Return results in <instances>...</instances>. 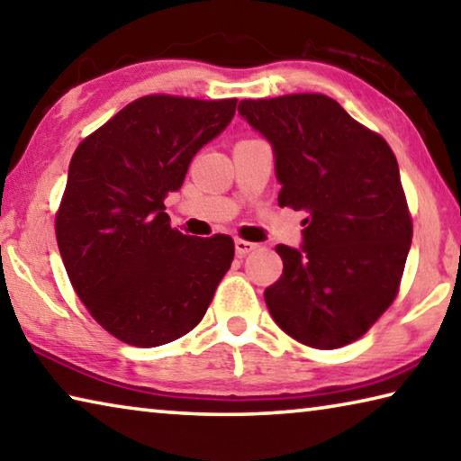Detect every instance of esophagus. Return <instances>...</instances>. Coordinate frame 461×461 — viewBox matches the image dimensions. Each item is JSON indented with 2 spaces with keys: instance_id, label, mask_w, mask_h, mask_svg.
Masks as SVG:
<instances>
[{
  "instance_id": "esophagus-1",
  "label": "esophagus",
  "mask_w": 461,
  "mask_h": 461,
  "mask_svg": "<svg viewBox=\"0 0 461 461\" xmlns=\"http://www.w3.org/2000/svg\"><path fill=\"white\" fill-rule=\"evenodd\" d=\"M233 246H236L238 256H246V254L252 252V249L258 248V244H254V241H246V240H236V241H233Z\"/></svg>"
}]
</instances>
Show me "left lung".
Wrapping results in <instances>:
<instances>
[{
	"label": "left lung",
	"mask_w": 461,
	"mask_h": 461,
	"mask_svg": "<svg viewBox=\"0 0 461 461\" xmlns=\"http://www.w3.org/2000/svg\"><path fill=\"white\" fill-rule=\"evenodd\" d=\"M238 112L272 146L278 205L307 212L301 248L276 246L285 268L264 291L270 315L305 346H348L394 301L411 249L394 154L319 93L244 99Z\"/></svg>",
	"instance_id": "left-lung-1"
}]
</instances>
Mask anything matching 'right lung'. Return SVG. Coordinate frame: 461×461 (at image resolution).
<instances>
[{
  "mask_svg": "<svg viewBox=\"0 0 461 461\" xmlns=\"http://www.w3.org/2000/svg\"><path fill=\"white\" fill-rule=\"evenodd\" d=\"M238 99H136L85 138L68 165L57 241L93 319L138 348L197 325L233 260L230 236L170 228L165 197L193 156L230 126Z\"/></svg>",
  "mask_w": 461,
  "mask_h": 461,
  "instance_id": "1",
  "label": "right lung"
}]
</instances>
